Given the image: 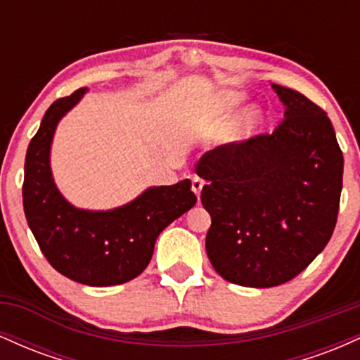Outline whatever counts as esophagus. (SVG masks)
I'll return each instance as SVG.
<instances>
[{
    "mask_svg": "<svg viewBox=\"0 0 360 360\" xmlns=\"http://www.w3.org/2000/svg\"><path fill=\"white\" fill-rule=\"evenodd\" d=\"M203 186H205V181L200 179V177H193V179H191V189L194 191V194L198 196V200H200L201 191H203Z\"/></svg>",
    "mask_w": 360,
    "mask_h": 360,
    "instance_id": "obj_1",
    "label": "esophagus"
}]
</instances>
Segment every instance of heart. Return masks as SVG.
<instances>
[{"label":"heart","mask_w":360,"mask_h":360,"mask_svg":"<svg viewBox=\"0 0 360 360\" xmlns=\"http://www.w3.org/2000/svg\"><path fill=\"white\" fill-rule=\"evenodd\" d=\"M243 94L237 93V91H226V93L220 94L217 101V113L220 117H229L232 115L238 106L242 105ZM262 123V111L255 106L247 108L238 118V122L230 128L225 134V142L226 143H240L243 140H247L250 135L255 134V130Z\"/></svg>","instance_id":"1"}]
</instances>
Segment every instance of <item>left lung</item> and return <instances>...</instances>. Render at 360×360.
Returning a JSON list of instances; mask_svg holds the SVG:
<instances>
[{
    "instance_id": "1",
    "label": "left lung",
    "mask_w": 360,
    "mask_h": 360,
    "mask_svg": "<svg viewBox=\"0 0 360 360\" xmlns=\"http://www.w3.org/2000/svg\"><path fill=\"white\" fill-rule=\"evenodd\" d=\"M284 120L272 134L223 146L198 160L212 217L206 254L225 281L272 288L307 269L337 223L344 155L326 113L272 84Z\"/></svg>"
}]
</instances>
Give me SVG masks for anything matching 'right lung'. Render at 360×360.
<instances>
[{"label":"right lung","instance_id":"add662e5","mask_svg":"<svg viewBox=\"0 0 360 360\" xmlns=\"http://www.w3.org/2000/svg\"><path fill=\"white\" fill-rule=\"evenodd\" d=\"M86 88L53 101L25 159L23 210L28 226L51 266L88 286H115L146 271L160 232L191 210V181L150 186L135 200L111 210L69 203L52 176L51 150L57 125L82 100Z\"/></svg>","mask_w":360,"mask_h":360}]
</instances>
